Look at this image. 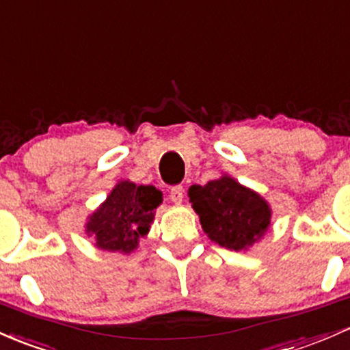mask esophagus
I'll return each mask as SVG.
<instances>
[{
  "label": "esophagus",
  "mask_w": 350,
  "mask_h": 350,
  "mask_svg": "<svg viewBox=\"0 0 350 350\" xmlns=\"http://www.w3.org/2000/svg\"><path fill=\"white\" fill-rule=\"evenodd\" d=\"M169 199H171L172 202H176V204L183 202V199H184V187L183 186L171 187V191H169Z\"/></svg>",
  "instance_id": "esophagus-1"
}]
</instances>
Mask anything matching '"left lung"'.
<instances>
[{
  "label": "left lung",
  "mask_w": 350,
  "mask_h": 350,
  "mask_svg": "<svg viewBox=\"0 0 350 350\" xmlns=\"http://www.w3.org/2000/svg\"><path fill=\"white\" fill-rule=\"evenodd\" d=\"M189 201L209 239L234 251L254 244L271 224L267 202L228 176L191 186Z\"/></svg>",
  "instance_id": "1"
}]
</instances>
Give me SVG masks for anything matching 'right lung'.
Listing matches in <instances>:
<instances>
[{
  "label": "right lung",
  "instance_id": "add662e5",
  "mask_svg": "<svg viewBox=\"0 0 350 350\" xmlns=\"http://www.w3.org/2000/svg\"><path fill=\"white\" fill-rule=\"evenodd\" d=\"M163 194L152 186L119 183L101 207L90 217L88 234L96 237V245L106 251L131 252L137 241L149 231L154 209Z\"/></svg>",
  "mask_w": 350,
  "mask_h": 350
}]
</instances>
